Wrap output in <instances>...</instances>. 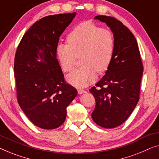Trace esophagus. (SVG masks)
<instances>
[{
  "instance_id": "obj_1",
  "label": "esophagus",
  "mask_w": 159,
  "mask_h": 159,
  "mask_svg": "<svg viewBox=\"0 0 159 159\" xmlns=\"http://www.w3.org/2000/svg\"><path fill=\"white\" fill-rule=\"evenodd\" d=\"M87 91L86 90H84V89H79V90H78V93H79V94H82V93H85Z\"/></svg>"
}]
</instances>
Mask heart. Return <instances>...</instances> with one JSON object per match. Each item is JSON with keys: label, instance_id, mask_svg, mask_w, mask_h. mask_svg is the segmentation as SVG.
<instances>
[{"label": "heart", "instance_id": "1", "mask_svg": "<svg viewBox=\"0 0 159 159\" xmlns=\"http://www.w3.org/2000/svg\"><path fill=\"white\" fill-rule=\"evenodd\" d=\"M68 44H58L57 56L66 72L72 70L76 56H80V68L75 69L67 80L82 88L94 82L97 72L108 69L115 50V39L109 30L92 22L86 21L75 26L67 37Z\"/></svg>", "mask_w": 159, "mask_h": 159}]
</instances>
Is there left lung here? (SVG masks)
<instances>
[{
    "instance_id": "1",
    "label": "left lung",
    "mask_w": 159,
    "mask_h": 159,
    "mask_svg": "<svg viewBox=\"0 0 159 159\" xmlns=\"http://www.w3.org/2000/svg\"><path fill=\"white\" fill-rule=\"evenodd\" d=\"M94 19L111 29L115 50L106 74L89 89L96 100L91 117L99 126L115 128L126 121L139 101L143 66L137 41L128 28L111 16Z\"/></svg>"
}]
</instances>
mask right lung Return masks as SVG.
Returning <instances> with one entry per match:
<instances>
[{"mask_svg":"<svg viewBox=\"0 0 159 159\" xmlns=\"http://www.w3.org/2000/svg\"><path fill=\"white\" fill-rule=\"evenodd\" d=\"M76 13L48 16L36 21L16 52L14 77L17 100L36 126L55 129L63 123L66 108L78 94L66 82L56 49L59 37Z\"/></svg>","mask_w":159,"mask_h":159,"instance_id":"add662e5","label":"right lung"}]
</instances>
